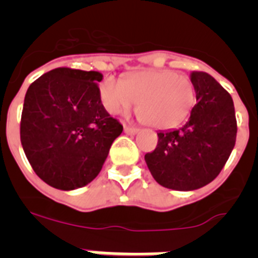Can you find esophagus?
Instances as JSON below:
<instances>
[{"label":"esophagus","mask_w":258,"mask_h":258,"mask_svg":"<svg viewBox=\"0 0 258 258\" xmlns=\"http://www.w3.org/2000/svg\"><path fill=\"white\" fill-rule=\"evenodd\" d=\"M138 127H134V126H129V125H125L124 126V132L126 134H137L138 133Z\"/></svg>","instance_id":"1"}]
</instances>
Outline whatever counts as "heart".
Masks as SVG:
<instances>
[{
    "label": "heart",
    "mask_w": 258,
    "mask_h": 258,
    "mask_svg": "<svg viewBox=\"0 0 258 258\" xmlns=\"http://www.w3.org/2000/svg\"><path fill=\"white\" fill-rule=\"evenodd\" d=\"M99 92L109 113L127 112L138 102L141 118L160 129L183 121L195 104V88L191 80L170 70L142 71L125 81L107 77Z\"/></svg>",
    "instance_id": "1"
}]
</instances>
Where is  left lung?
Instances as JSON below:
<instances>
[{"mask_svg": "<svg viewBox=\"0 0 258 258\" xmlns=\"http://www.w3.org/2000/svg\"><path fill=\"white\" fill-rule=\"evenodd\" d=\"M197 104L178 131L157 133V146L145 155L157 183L179 191L197 190L213 181L236 141L235 108L229 93L211 76L194 71Z\"/></svg>", "mask_w": 258, "mask_h": 258, "instance_id": "1", "label": "left lung"}]
</instances>
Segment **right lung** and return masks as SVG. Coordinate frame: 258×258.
<instances>
[{
    "label": "right lung",
    "instance_id": "obj_1",
    "mask_svg": "<svg viewBox=\"0 0 258 258\" xmlns=\"http://www.w3.org/2000/svg\"><path fill=\"white\" fill-rule=\"evenodd\" d=\"M97 71L59 67L29 85L20 142L32 169L59 190L83 187L99 174L122 132L101 101Z\"/></svg>",
    "mask_w": 258,
    "mask_h": 258
}]
</instances>
